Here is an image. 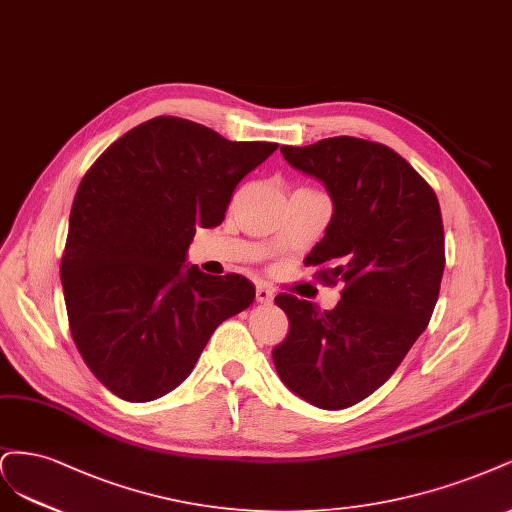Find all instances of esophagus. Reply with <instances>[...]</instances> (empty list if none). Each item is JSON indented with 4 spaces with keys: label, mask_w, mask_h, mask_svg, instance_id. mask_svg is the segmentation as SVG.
<instances>
[{
    "label": "esophagus",
    "mask_w": 512,
    "mask_h": 512,
    "mask_svg": "<svg viewBox=\"0 0 512 512\" xmlns=\"http://www.w3.org/2000/svg\"><path fill=\"white\" fill-rule=\"evenodd\" d=\"M255 298H257L259 304H272V300H274V289L268 287V285H257Z\"/></svg>",
    "instance_id": "obj_1"
}]
</instances>
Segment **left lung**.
<instances>
[{"label": "left lung", "mask_w": 512, "mask_h": 512, "mask_svg": "<svg viewBox=\"0 0 512 512\" xmlns=\"http://www.w3.org/2000/svg\"><path fill=\"white\" fill-rule=\"evenodd\" d=\"M280 153L332 197V219L306 263L344 289L332 310L276 295L291 327L272 351L274 366L312 406L349 408L387 381L430 323L444 272L440 204L417 170L378 142L338 136Z\"/></svg>", "instance_id": "8db88e82"}]
</instances>
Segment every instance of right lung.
Returning <instances> with one entry per match:
<instances>
[{"label": "right lung", "mask_w": 512, "mask_h": 512, "mask_svg": "<svg viewBox=\"0 0 512 512\" xmlns=\"http://www.w3.org/2000/svg\"><path fill=\"white\" fill-rule=\"evenodd\" d=\"M278 144L232 142L200 123L155 117L110 144L76 191L61 283L89 370L127 402H151L191 374L212 332L255 300L238 274L187 263L240 180Z\"/></svg>", "instance_id": "add662e5"}]
</instances>
